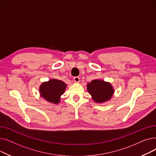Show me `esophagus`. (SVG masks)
<instances>
[{"instance_id":"1","label":"esophagus","mask_w":156,"mask_h":156,"mask_svg":"<svg viewBox=\"0 0 156 156\" xmlns=\"http://www.w3.org/2000/svg\"><path fill=\"white\" fill-rule=\"evenodd\" d=\"M73 80H74V81H75V82H76V83L80 82V77H78V76L74 77Z\"/></svg>"}]
</instances>
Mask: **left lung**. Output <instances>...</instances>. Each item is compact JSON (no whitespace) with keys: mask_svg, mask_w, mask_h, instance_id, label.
I'll use <instances>...</instances> for the list:
<instances>
[{"mask_svg":"<svg viewBox=\"0 0 156 156\" xmlns=\"http://www.w3.org/2000/svg\"><path fill=\"white\" fill-rule=\"evenodd\" d=\"M87 90L94 101L104 102L109 100L114 93V90L109 83L102 80H93L90 83L87 84Z\"/></svg>","mask_w":156,"mask_h":156,"instance_id":"8db88e82","label":"left lung"}]
</instances>
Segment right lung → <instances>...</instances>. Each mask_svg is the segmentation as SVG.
<instances>
[{"mask_svg": "<svg viewBox=\"0 0 156 156\" xmlns=\"http://www.w3.org/2000/svg\"><path fill=\"white\" fill-rule=\"evenodd\" d=\"M66 87V85L63 81L52 79L41 85L40 95L48 102L58 104L60 102V97L63 94Z\"/></svg>", "mask_w": 156, "mask_h": 156, "instance_id": "add662e5", "label": "right lung"}]
</instances>
